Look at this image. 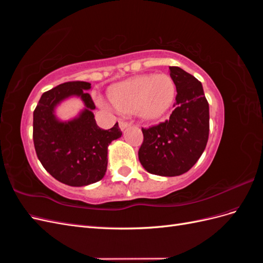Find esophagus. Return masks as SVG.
<instances>
[{"instance_id": "obj_1", "label": "esophagus", "mask_w": 263, "mask_h": 263, "mask_svg": "<svg viewBox=\"0 0 263 263\" xmlns=\"http://www.w3.org/2000/svg\"><path fill=\"white\" fill-rule=\"evenodd\" d=\"M130 124L129 123H127V122H124V121H121L119 122V128H121L122 130H124L125 128H127V127H128Z\"/></svg>"}]
</instances>
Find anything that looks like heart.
I'll return each mask as SVG.
<instances>
[{
	"label": "heart",
	"mask_w": 263,
	"mask_h": 263,
	"mask_svg": "<svg viewBox=\"0 0 263 263\" xmlns=\"http://www.w3.org/2000/svg\"><path fill=\"white\" fill-rule=\"evenodd\" d=\"M108 98L118 113L136 112L151 121L160 117L170 107L174 98V84L164 74L139 76L114 85Z\"/></svg>",
	"instance_id": "b5f03b06"
}]
</instances>
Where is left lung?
I'll use <instances>...</instances> for the list:
<instances>
[{
    "label": "left lung",
    "instance_id": "8db88e82",
    "mask_svg": "<svg viewBox=\"0 0 263 263\" xmlns=\"http://www.w3.org/2000/svg\"><path fill=\"white\" fill-rule=\"evenodd\" d=\"M169 70L177 87L174 109L166 121L141 128L144 141L138 151L141 165L161 177L180 176L192 168L210 133V107L202 83L179 67Z\"/></svg>",
    "mask_w": 263,
    "mask_h": 263
}]
</instances>
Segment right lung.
Here are the masks:
<instances>
[{
	"instance_id": "add662e5",
	"label": "right lung",
	"mask_w": 263,
	"mask_h": 263,
	"mask_svg": "<svg viewBox=\"0 0 263 263\" xmlns=\"http://www.w3.org/2000/svg\"><path fill=\"white\" fill-rule=\"evenodd\" d=\"M89 89V82L62 83L45 92L34 110L33 139L39 161L55 180L70 186L102 180L107 168V147L122 136L118 123L107 130L97 125L94 102L84 92ZM72 95L82 98L86 108L72 121L60 122L54 107Z\"/></svg>"
}]
</instances>
